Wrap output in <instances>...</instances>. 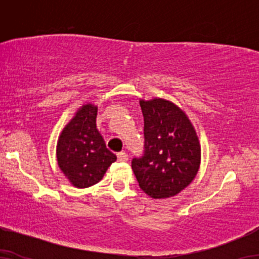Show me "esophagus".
<instances>
[{"instance_id":"34e87169","label":"esophagus","mask_w":259,"mask_h":259,"mask_svg":"<svg viewBox=\"0 0 259 259\" xmlns=\"http://www.w3.org/2000/svg\"><path fill=\"white\" fill-rule=\"evenodd\" d=\"M118 160L121 162H125L128 160V155H127V153H125V152H120V153H118Z\"/></svg>"}]
</instances>
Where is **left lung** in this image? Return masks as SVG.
Wrapping results in <instances>:
<instances>
[{
	"label": "left lung",
	"instance_id": "obj_1",
	"mask_svg": "<svg viewBox=\"0 0 259 259\" xmlns=\"http://www.w3.org/2000/svg\"><path fill=\"white\" fill-rule=\"evenodd\" d=\"M144 115V154L133 158L140 189L154 199L178 194L197 176L200 145L187 115L165 99L140 100Z\"/></svg>",
	"mask_w": 259,
	"mask_h": 259
}]
</instances>
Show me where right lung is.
I'll return each instance as SVG.
<instances>
[{
    "label": "right lung",
    "mask_w": 259,
    "mask_h": 259,
    "mask_svg": "<svg viewBox=\"0 0 259 259\" xmlns=\"http://www.w3.org/2000/svg\"><path fill=\"white\" fill-rule=\"evenodd\" d=\"M97 106L83 105L60 134L56 158L63 175L75 187L97 184L116 160L97 128Z\"/></svg>",
    "instance_id": "right-lung-1"
}]
</instances>
